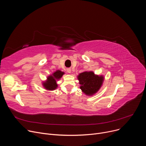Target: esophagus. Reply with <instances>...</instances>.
I'll return each mask as SVG.
<instances>
[{
    "mask_svg": "<svg viewBox=\"0 0 146 146\" xmlns=\"http://www.w3.org/2000/svg\"><path fill=\"white\" fill-rule=\"evenodd\" d=\"M67 72H68L69 73H70L71 72V69H67Z\"/></svg>",
    "mask_w": 146,
    "mask_h": 146,
    "instance_id": "34e87169",
    "label": "esophagus"
}]
</instances>
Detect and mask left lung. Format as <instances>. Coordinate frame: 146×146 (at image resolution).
I'll return each mask as SVG.
<instances>
[{"instance_id":"1","label":"left lung","mask_w":146,"mask_h":146,"mask_svg":"<svg viewBox=\"0 0 146 146\" xmlns=\"http://www.w3.org/2000/svg\"><path fill=\"white\" fill-rule=\"evenodd\" d=\"M80 89L85 94L92 96L101 87L104 78L102 76L95 75L92 72H85L78 76Z\"/></svg>"}]
</instances>
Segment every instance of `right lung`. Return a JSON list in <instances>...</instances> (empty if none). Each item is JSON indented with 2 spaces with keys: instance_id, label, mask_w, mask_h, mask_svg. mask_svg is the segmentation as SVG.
Instances as JSON below:
<instances>
[{
  "instance_id": "1",
  "label": "right lung",
  "mask_w": 146,
  "mask_h": 146,
  "mask_svg": "<svg viewBox=\"0 0 146 146\" xmlns=\"http://www.w3.org/2000/svg\"><path fill=\"white\" fill-rule=\"evenodd\" d=\"M64 74V72L60 70H56L52 75H50L47 77V80L46 82L43 83L44 87L50 91H52L55 90L58 85L56 84V80L60 79L62 76Z\"/></svg>"
}]
</instances>
